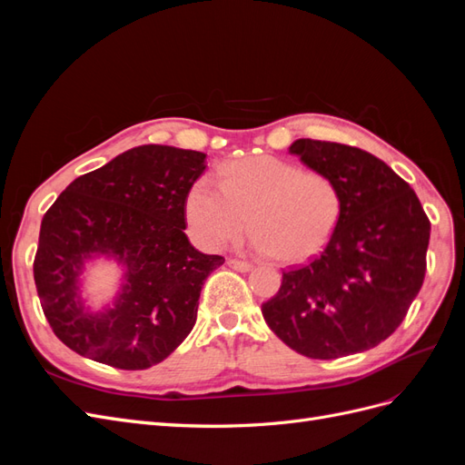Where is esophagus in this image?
<instances>
[{
    "label": "esophagus",
    "instance_id": "34e87169",
    "mask_svg": "<svg viewBox=\"0 0 465 465\" xmlns=\"http://www.w3.org/2000/svg\"><path fill=\"white\" fill-rule=\"evenodd\" d=\"M227 263H229V267H232V270L242 272V273L254 270V265H252L250 262H244V260H229Z\"/></svg>",
    "mask_w": 465,
    "mask_h": 465
}]
</instances>
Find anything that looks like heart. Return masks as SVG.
I'll return each instance as SVG.
<instances>
[{
  "label": "heart",
  "mask_w": 465,
  "mask_h": 465,
  "mask_svg": "<svg viewBox=\"0 0 465 465\" xmlns=\"http://www.w3.org/2000/svg\"><path fill=\"white\" fill-rule=\"evenodd\" d=\"M184 213L192 238L205 250L236 242L246 229L254 248L281 263L312 258L328 244L341 217L335 182L272 154H254L221 168V182L200 176Z\"/></svg>",
  "instance_id": "1"
}]
</instances>
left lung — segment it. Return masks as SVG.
<instances>
[{"label":"left lung","instance_id":"left-lung-1","mask_svg":"<svg viewBox=\"0 0 465 465\" xmlns=\"http://www.w3.org/2000/svg\"><path fill=\"white\" fill-rule=\"evenodd\" d=\"M289 153L335 182L341 217L320 256L283 272L262 314L304 357L362 353L396 331L423 285L429 217L411 186L367 151L297 139Z\"/></svg>","mask_w":465,"mask_h":465}]
</instances>
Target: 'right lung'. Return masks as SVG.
I'll list each match as a JSON object with an SVG mask.
<instances>
[{"instance_id": "obj_1", "label": "right lung", "mask_w": 465, "mask_h": 465, "mask_svg": "<svg viewBox=\"0 0 465 465\" xmlns=\"http://www.w3.org/2000/svg\"><path fill=\"white\" fill-rule=\"evenodd\" d=\"M205 153L139 145L75 178L40 224L35 283L58 340L122 371L164 361L198 318L200 292L223 256L195 250L184 202ZM96 259L123 270L108 305L91 309L84 270Z\"/></svg>"}]
</instances>
